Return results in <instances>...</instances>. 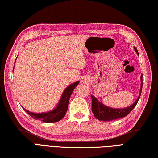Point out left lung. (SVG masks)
<instances>
[{"instance_id":"8db88e82","label":"left lung","mask_w":158,"mask_h":158,"mask_svg":"<svg viewBox=\"0 0 158 158\" xmlns=\"http://www.w3.org/2000/svg\"><path fill=\"white\" fill-rule=\"evenodd\" d=\"M134 50L135 52L138 54V52L135 47H134ZM142 87H143V75L140 76V94L139 96L135 102L133 104H131L129 106L126 108H123V109H114V108L109 107L99 102L95 96L91 95V98H92V106H91V109H92V112L96 118L99 121H114V120H116L118 118H121L126 116L127 115L130 114L132 110L134 109L136 104L139 100L141 91H142Z\"/></svg>"}]
</instances>
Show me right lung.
Returning a JSON list of instances; mask_svg holds the SVG:
<instances>
[{"label": "right lung", "instance_id": "right-lung-1", "mask_svg": "<svg viewBox=\"0 0 158 158\" xmlns=\"http://www.w3.org/2000/svg\"><path fill=\"white\" fill-rule=\"evenodd\" d=\"M17 59V58H16ZM15 59V60H16ZM15 67V66H14ZM79 84V81H77L74 83L69 84L67 88L63 91L62 95L59 102L58 104L53 110H49L48 112L43 113H33L29 111L27 109H23L27 112L30 116L33 118L35 120H40V121L44 122V123H55L62 120L64 117L66 113H67L68 103L69 102V98L71 96L73 91L76 88L77 86Z\"/></svg>", "mask_w": 158, "mask_h": 158}]
</instances>
